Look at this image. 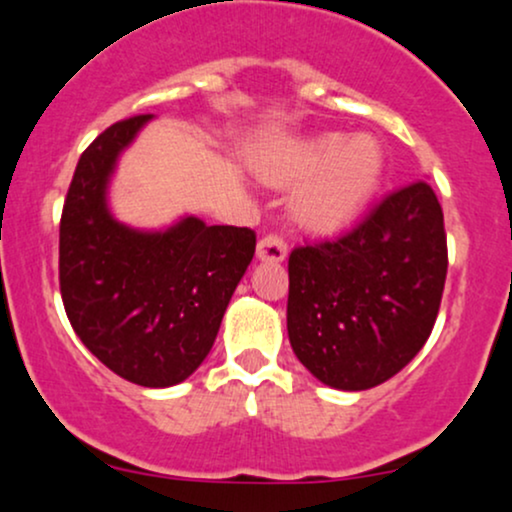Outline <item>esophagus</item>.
I'll use <instances>...</instances> for the list:
<instances>
[{
  "label": "esophagus",
  "mask_w": 512,
  "mask_h": 512,
  "mask_svg": "<svg viewBox=\"0 0 512 512\" xmlns=\"http://www.w3.org/2000/svg\"><path fill=\"white\" fill-rule=\"evenodd\" d=\"M256 256H258V261L280 263V261H285V256H287V244L282 242V237L266 235V237L258 239Z\"/></svg>",
  "instance_id": "34e87169"
}]
</instances>
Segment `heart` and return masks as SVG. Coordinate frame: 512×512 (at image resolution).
Here are the masks:
<instances>
[{"label":"heart","instance_id":"b5f03b06","mask_svg":"<svg viewBox=\"0 0 512 512\" xmlns=\"http://www.w3.org/2000/svg\"><path fill=\"white\" fill-rule=\"evenodd\" d=\"M270 185H304L294 194V216L306 230L339 235L365 216L384 178L382 144L370 135L337 132L285 144L261 163Z\"/></svg>","mask_w":512,"mask_h":512}]
</instances>
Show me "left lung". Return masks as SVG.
<instances>
[{
	"mask_svg": "<svg viewBox=\"0 0 512 512\" xmlns=\"http://www.w3.org/2000/svg\"><path fill=\"white\" fill-rule=\"evenodd\" d=\"M446 232L437 194L413 182L334 242L289 256V344L327 387L363 391L413 361L437 320Z\"/></svg>",
	"mask_w": 512,
	"mask_h": 512,
	"instance_id": "left-lung-1",
	"label": "left lung"
}]
</instances>
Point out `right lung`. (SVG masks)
Wrapping results in <instances>:
<instances>
[{
  "label": "right lung",
  "instance_id": "1",
  "mask_svg": "<svg viewBox=\"0 0 512 512\" xmlns=\"http://www.w3.org/2000/svg\"><path fill=\"white\" fill-rule=\"evenodd\" d=\"M154 116L113 123L82 151L59 227L61 299L80 342L123 380L163 389L204 363L249 268V227L185 216L166 230L113 218L118 156Z\"/></svg>",
  "mask_w": 512,
  "mask_h": 512
}]
</instances>
